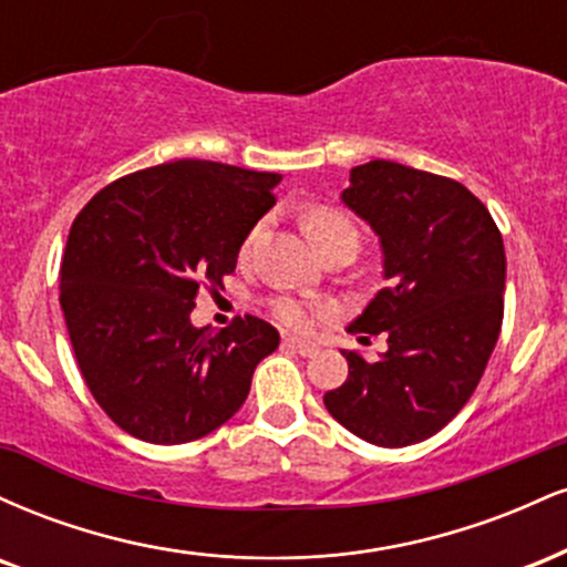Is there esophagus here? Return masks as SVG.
I'll return each mask as SVG.
<instances>
[{"label": "esophagus", "mask_w": 567, "mask_h": 567, "mask_svg": "<svg viewBox=\"0 0 567 567\" xmlns=\"http://www.w3.org/2000/svg\"><path fill=\"white\" fill-rule=\"evenodd\" d=\"M285 347L292 349V351H298V354H301V357H315L317 351H320V347H317V343L301 341V338H285Z\"/></svg>", "instance_id": "esophagus-1"}]
</instances>
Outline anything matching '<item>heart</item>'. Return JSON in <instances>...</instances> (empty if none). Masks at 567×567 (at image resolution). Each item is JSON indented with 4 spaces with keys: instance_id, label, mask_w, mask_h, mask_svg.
Returning a JSON list of instances; mask_svg holds the SVG:
<instances>
[{
    "instance_id": "b5f03b06",
    "label": "heart",
    "mask_w": 567,
    "mask_h": 567,
    "mask_svg": "<svg viewBox=\"0 0 567 567\" xmlns=\"http://www.w3.org/2000/svg\"><path fill=\"white\" fill-rule=\"evenodd\" d=\"M258 229H261V226H256V229L250 231V237H247L245 243V250L252 245V239L258 237ZM303 231L306 237L311 239V245L317 247V252H322L324 247L336 243H354V245L360 243V231H357V226L351 224L343 213L333 210V207H315V210L306 213ZM271 309H275L279 322L296 330L309 328L311 320H315V309H311L309 303L298 301V298H277Z\"/></svg>"
}]
</instances>
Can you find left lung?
I'll return each mask as SVG.
<instances>
[{
  "label": "left lung",
  "instance_id": "8db88e82",
  "mask_svg": "<svg viewBox=\"0 0 567 567\" xmlns=\"http://www.w3.org/2000/svg\"><path fill=\"white\" fill-rule=\"evenodd\" d=\"M341 202L379 237L386 279L349 330H386L389 349L373 362L343 349L349 379L324 408L373 445H415L483 379L504 320V239L458 181L389 159L351 167Z\"/></svg>",
  "mask_w": 567,
  "mask_h": 567
}]
</instances>
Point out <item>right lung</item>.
<instances>
[{"mask_svg": "<svg viewBox=\"0 0 567 567\" xmlns=\"http://www.w3.org/2000/svg\"><path fill=\"white\" fill-rule=\"evenodd\" d=\"M279 173L207 159L146 167L95 194L71 224L61 309L82 379L116 426L154 445L216 432L279 347L245 315L194 328L202 288H220L252 226L275 207Z\"/></svg>", "mask_w": 567, "mask_h": 567, "instance_id": "1", "label": "right lung"}]
</instances>
